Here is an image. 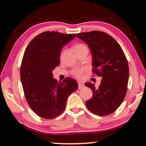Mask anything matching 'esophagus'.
Masks as SVG:
<instances>
[{
	"mask_svg": "<svg viewBox=\"0 0 146 146\" xmlns=\"http://www.w3.org/2000/svg\"><path fill=\"white\" fill-rule=\"evenodd\" d=\"M84 84H82V83H81V82H79L78 83V90H81V89H82V88H84Z\"/></svg>",
	"mask_w": 146,
	"mask_h": 146,
	"instance_id": "esophagus-1",
	"label": "esophagus"
}]
</instances>
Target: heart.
<instances>
[{
  "label": "heart",
  "mask_w": 146,
  "mask_h": 146,
  "mask_svg": "<svg viewBox=\"0 0 146 146\" xmlns=\"http://www.w3.org/2000/svg\"><path fill=\"white\" fill-rule=\"evenodd\" d=\"M83 50H88V47L85 44H78L75 46V51H80ZM86 68H78L73 71V75L77 78H82V74L86 71Z\"/></svg>",
  "instance_id": "b5f03b06"
}]
</instances>
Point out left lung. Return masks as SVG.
I'll use <instances>...</instances> for the list:
<instances>
[{
  "label": "left lung",
  "instance_id": "1",
  "mask_svg": "<svg viewBox=\"0 0 146 146\" xmlns=\"http://www.w3.org/2000/svg\"><path fill=\"white\" fill-rule=\"evenodd\" d=\"M88 44L92 55L93 71L102 77L100 85L87 82L93 91L86 107L94 114L106 116L115 111L126 95L129 66L122 49L111 36L102 31H93L76 34Z\"/></svg>",
  "mask_w": 146,
  "mask_h": 146
}]
</instances>
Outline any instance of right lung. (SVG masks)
I'll return each mask as SVG.
<instances>
[{
	"mask_svg": "<svg viewBox=\"0 0 146 146\" xmlns=\"http://www.w3.org/2000/svg\"><path fill=\"white\" fill-rule=\"evenodd\" d=\"M75 34L45 31L36 36L27 46L21 67V80L29 107L39 117L52 119L66 108L67 98L77 90L75 79L63 82L53 78L52 71L60 64L62 48Z\"/></svg>",
	"mask_w": 146,
	"mask_h": 146,
	"instance_id": "add662e5",
	"label": "right lung"
}]
</instances>
